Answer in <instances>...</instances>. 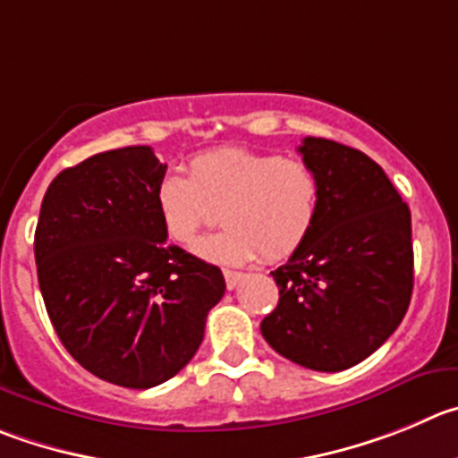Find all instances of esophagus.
<instances>
[{
	"instance_id": "obj_1",
	"label": "esophagus",
	"mask_w": 458,
	"mask_h": 458,
	"mask_svg": "<svg viewBox=\"0 0 458 458\" xmlns=\"http://www.w3.org/2000/svg\"><path fill=\"white\" fill-rule=\"evenodd\" d=\"M224 277H225V287L234 289L239 284V280H242V277H243V273L230 271V268H224Z\"/></svg>"
}]
</instances>
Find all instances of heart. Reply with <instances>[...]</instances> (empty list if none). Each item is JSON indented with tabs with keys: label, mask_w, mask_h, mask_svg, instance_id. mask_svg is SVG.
I'll return each mask as SVG.
<instances>
[{
	"label": "heart",
	"mask_w": 458,
	"mask_h": 458,
	"mask_svg": "<svg viewBox=\"0 0 458 458\" xmlns=\"http://www.w3.org/2000/svg\"><path fill=\"white\" fill-rule=\"evenodd\" d=\"M323 181L305 160L250 148H216L191 160L190 176L166 171L156 185L162 230L191 246L221 208V233L194 246L208 262L239 267L259 253L271 262L296 253L314 233Z\"/></svg>",
	"instance_id": "obj_1"
}]
</instances>
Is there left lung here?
<instances>
[{
  "label": "left lung",
  "mask_w": 458,
  "mask_h": 458,
  "mask_svg": "<svg viewBox=\"0 0 458 458\" xmlns=\"http://www.w3.org/2000/svg\"><path fill=\"white\" fill-rule=\"evenodd\" d=\"M298 153L323 181L320 216L271 271L280 301L259 330L293 364L339 373L370 357L407 314L411 212L366 153L323 138H305Z\"/></svg>",
  "instance_id": "left-lung-1"
}]
</instances>
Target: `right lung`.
Masks as SVG:
<instances>
[{"mask_svg":"<svg viewBox=\"0 0 458 458\" xmlns=\"http://www.w3.org/2000/svg\"><path fill=\"white\" fill-rule=\"evenodd\" d=\"M151 147L97 153L61 171L42 199L36 264L42 301L67 352L99 379L151 388L190 364L221 268L166 243Z\"/></svg>","mask_w":458,"mask_h":458,"instance_id":"add662e5","label":"right lung"}]
</instances>
